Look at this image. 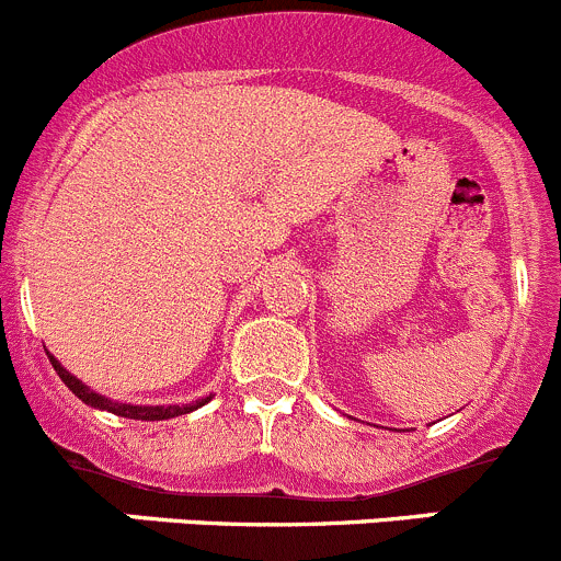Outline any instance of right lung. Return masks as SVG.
Here are the masks:
<instances>
[{"label": "right lung", "instance_id": "add662e5", "mask_svg": "<svg viewBox=\"0 0 561 561\" xmlns=\"http://www.w3.org/2000/svg\"><path fill=\"white\" fill-rule=\"evenodd\" d=\"M48 359H51V365H54V370L59 374V379L68 385V390H73V396H79V401H84L87 407H92V409H100V412L116 414V417L154 423V420H171V417H180V414H191V412H196V409H202L204 403L213 401V396L198 398V401H191V403H182V407H180V403H171V407H138V403L111 401V398H105V396H100V392L90 390V387H87L81 379H76L70 370H65V365L59 363L54 354H48Z\"/></svg>", "mask_w": 561, "mask_h": 561}]
</instances>
